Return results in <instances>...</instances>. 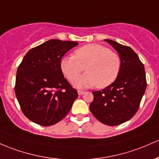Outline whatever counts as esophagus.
<instances>
[{"mask_svg":"<svg viewBox=\"0 0 159 159\" xmlns=\"http://www.w3.org/2000/svg\"><path fill=\"white\" fill-rule=\"evenodd\" d=\"M78 95H79V96H82L83 94L85 93V92L83 91V90H78Z\"/></svg>","mask_w":159,"mask_h":159,"instance_id":"esophagus-1","label":"esophagus"}]
</instances>
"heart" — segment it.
Returning a JSON list of instances; mask_svg holds the SVG:
<instances>
[{
  "label": "heart",
  "instance_id": "heart-1",
  "mask_svg": "<svg viewBox=\"0 0 159 159\" xmlns=\"http://www.w3.org/2000/svg\"><path fill=\"white\" fill-rule=\"evenodd\" d=\"M61 69L70 81H74L84 70L87 72L74 82L78 88L96 85L102 88L111 84L121 69L119 55L106 47L90 43L75 50L74 56H67L61 61Z\"/></svg>",
  "mask_w": 159,
  "mask_h": 159
}]
</instances>
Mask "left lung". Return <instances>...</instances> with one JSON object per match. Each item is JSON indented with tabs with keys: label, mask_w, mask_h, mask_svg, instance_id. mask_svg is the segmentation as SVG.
<instances>
[{
	"label": "left lung",
	"mask_w": 159,
	"mask_h": 159,
	"mask_svg": "<svg viewBox=\"0 0 159 159\" xmlns=\"http://www.w3.org/2000/svg\"><path fill=\"white\" fill-rule=\"evenodd\" d=\"M105 41L118 52L121 69L114 82L93 92L90 110L102 124L116 126L128 121L138 110L146 88V72L143 64L130 47L112 40Z\"/></svg>",
	"instance_id": "obj_1"
}]
</instances>
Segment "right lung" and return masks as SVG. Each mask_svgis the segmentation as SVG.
<instances>
[{
	"instance_id": "obj_1",
	"label": "right lung",
	"mask_w": 159,
	"mask_h": 159,
	"mask_svg": "<svg viewBox=\"0 0 159 159\" xmlns=\"http://www.w3.org/2000/svg\"><path fill=\"white\" fill-rule=\"evenodd\" d=\"M78 43L51 39L29 50L16 72L15 93L25 116L50 126L70 111L78 94L64 78L62 57Z\"/></svg>"
}]
</instances>
